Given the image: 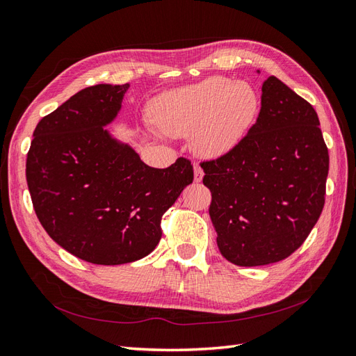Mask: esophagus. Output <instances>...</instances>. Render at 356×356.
Returning <instances> with one entry per match:
<instances>
[{
    "label": "esophagus",
    "instance_id": "esophagus-1",
    "mask_svg": "<svg viewBox=\"0 0 356 356\" xmlns=\"http://www.w3.org/2000/svg\"><path fill=\"white\" fill-rule=\"evenodd\" d=\"M202 178H204V169H202L199 165L195 166V181L200 182Z\"/></svg>",
    "mask_w": 356,
    "mask_h": 356
}]
</instances>
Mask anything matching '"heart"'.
Listing matches in <instances>:
<instances>
[{"label": "heart", "mask_w": 356, "mask_h": 356, "mask_svg": "<svg viewBox=\"0 0 356 356\" xmlns=\"http://www.w3.org/2000/svg\"><path fill=\"white\" fill-rule=\"evenodd\" d=\"M259 109L253 86L213 76L163 92L151 103V117L172 136L193 131V147L204 157L232 151L252 126Z\"/></svg>", "instance_id": "1"}]
</instances>
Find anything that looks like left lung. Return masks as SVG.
I'll list each match as a JSON object with an SVG mask.
<instances>
[{
    "label": "left lung",
    "mask_w": 356,
    "mask_h": 356,
    "mask_svg": "<svg viewBox=\"0 0 356 356\" xmlns=\"http://www.w3.org/2000/svg\"><path fill=\"white\" fill-rule=\"evenodd\" d=\"M312 104L275 76L256 122L227 154L200 161L217 245L238 266L280 262L300 248L325 205L328 148Z\"/></svg>",
    "instance_id": "left-lung-1"
}]
</instances>
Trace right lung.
Segmentation results:
<instances>
[{"mask_svg":"<svg viewBox=\"0 0 356 356\" xmlns=\"http://www.w3.org/2000/svg\"><path fill=\"white\" fill-rule=\"evenodd\" d=\"M129 86L100 83L76 92L38 121L26 156L38 222L56 244L95 265L148 256L161 238L163 214L193 182L190 160L151 168L104 129Z\"/></svg>","mask_w":356,"mask_h":356,"instance_id":"obj_1","label":"right lung"}]
</instances>
